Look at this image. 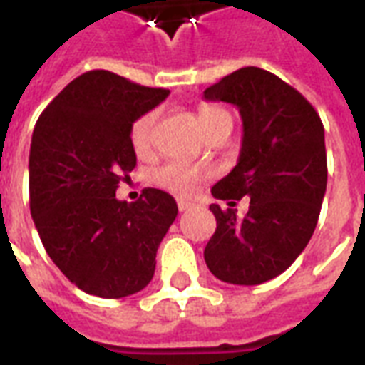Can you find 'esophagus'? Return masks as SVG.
Instances as JSON below:
<instances>
[{"mask_svg":"<svg viewBox=\"0 0 365 365\" xmlns=\"http://www.w3.org/2000/svg\"><path fill=\"white\" fill-rule=\"evenodd\" d=\"M191 207H193V202L187 201V199H178V208H180V212H183V210H189Z\"/></svg>","mask_w":365,"mask_h":365,"instance_id":"obj_1","label":"esophagus"}]
</instances>
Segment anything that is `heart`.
Here are the masks:
<instances>
[{
	"label": "heart",
	"mask_w": 365,
	"mask_h": 365,
	"mask_svg": "<svg viewBox=\"0 0 365 365\" xmlns=\"http://www.w3.org/2000/svg\"><path fill=\"white\" fill-rule=\"evenodd\" d=\"M158 113L157 110H147L138 120L132 124V145L138 155H147L153 147V135H155V126H157ZM199 122L202 130L210 133L218 126L230 124L232 126V116L226 108L212 105V103H201L199 105ZM208 168L202 164L185 163V160H168L158 166L153 172V182L158 187L172 191L178 195H187L195 189V185L201 182L202 178L208 176Z\"/></svg>",
	"instance_id": "obj_1"
}]
</instances>
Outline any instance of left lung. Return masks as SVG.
<instances>
[{"instance_id": "obj_1", "label": "left lung", "mask_w": 365, "mask_h": 365, "mask_svg": "<svg viewBox=\"0 0 365 365\" xmlns=\"http://www.w3.org/2000/svg\"><path fill=\"white\" fill-rule=\"evenodd\" d=\"M243 118L239 160L212 195L230 207L249 197V212L210 205L216 232L205 262L218 279L260 285L297 260L318 224L325 185L324 124L302 93L258 66H245L205 90Z\"/></svg>"}]
</instances>
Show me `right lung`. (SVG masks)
Instances as JSON below:
<instances>
[{
    "label": "right lung",
    "mask_w": 365,
    "mask_h": 365,
    "mask_svg": "<svg viewBox=\"0 0 365 365\" xmlns=\"http://www.w3.org/2000/svg\"><path fill=\"white\" fill-rule=\"evenodd\" d=\"M170 91L108 71L74 78L36 122L30 212L46 252L83 293L122 299L149 285L157 249L178 216L174 197L147 187L118 201L135 166L132 124Z\"/></svg>",
    "instance_id": "right-lung-1"
}]
</instances>
